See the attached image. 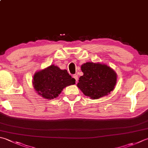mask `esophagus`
<instances>
[{"label":"esophagus","mask_w":148,"mask_h":148,"mask_svg":"<svg viewBox=\"0 0 148 148\" xmlns=\"http://www.w3.org/2000/svg\"><path fill=\"white\" fill-rule=\"evenodd\" d=\"M73 77L74 78V79H75V80H76V81L77 82V80H78V75H77V74H75V75H73Z\"/></svg>","instance_id":"34e87169"}]
</instances>
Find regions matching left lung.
Instances as JSON below:
<instances>
[{
    "label": "left lung",
    "instance_id": "obj_1",
    "mask_svg": "<svg viewBox=\"0 0 148 148\" xmlns=\"http://www.w3.org/2000/svg\"><path fill=\"white\" fill-rule=\"evenodd\" d=\"M84 73L77 86L86 96L98 99L113 90L116 75L110 67L100 63L87 62L81 66Z\"/></svg>",
    "mask_w": 148,
    "mask_h": 148
}]
</instances>
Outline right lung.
<instances>
[{
	"instance_id": "add662e5",
	"label": "right lung",
	"mask_w": 148,
	"mask_h": 148,
	"mask_svg": "<svg viewBox=\"0 0 148 148\" xmlns=\"http://www.w3.org/2000/svg\"><path fill=\"white\" fill-rule=\"evenodd\" d=\"M33 84L38 95L47 99H53L57 97L66 86L75 84V79L67 70H62L53 64L36 73Z\"/></svg>"
}]
</instances>
